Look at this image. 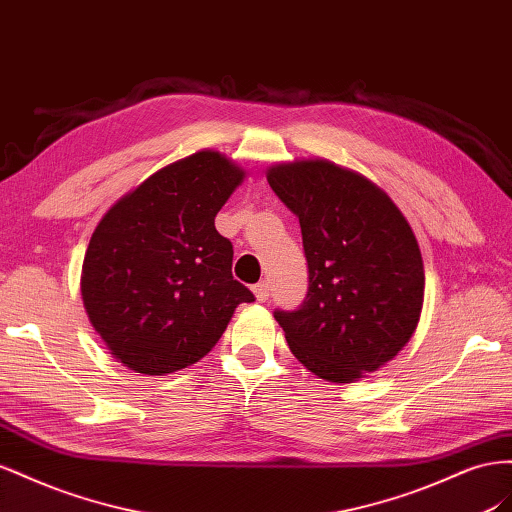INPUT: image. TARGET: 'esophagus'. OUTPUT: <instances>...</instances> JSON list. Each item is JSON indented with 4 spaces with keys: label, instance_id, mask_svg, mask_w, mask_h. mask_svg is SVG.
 Instances as JSON below:
<instances>
[{
    "label": "esophagus",
    "instance_id": "34e87169",
    "mask_svg": "<svg viewBox=\"0 0 512 512\" xmlns=\"http://www.w3.org/2000/svg\"><path fill=\"white\" fill-rule=\"evenodd\" d=\"M253 294H255V298H257L259 302H266V300L270 298V285H268L266 281L257 283V285L253 287Z\"/></svg>",
    "mask_w": 512,
    "mask_h": 512
}]
</instances>
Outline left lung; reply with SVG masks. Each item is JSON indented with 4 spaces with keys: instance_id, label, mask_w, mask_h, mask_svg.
Returning a JSON list of instances; mask_svg holds the SVG:
<instances>
[{
    "instance_id": "obj_1",
    "label": "left lung",
    "mask_w": 512,
    "mask_h": 512,
    "mask_svg": "<svg viewBox=\"0 0 512 512\" xmlns=\"http://www.w3.org/2000/svg\"><path fill=\"white\" fill-rule=\"evenodd\" d=\"M268 184L298 216L309 264L304 302L274 319L311 373L356 382L397 356L418 326L425 268L414 231L382 188L330 160L274 165Z\"/></svg>"
}]
</instances>
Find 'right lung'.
<instances>
[{
	"label": "right lung",
	"instance_id": "obj_1",
	"mask_svg": "<svg viewBox=\"0 0 512 512\" xmlns=\"http://www.w3.org/2000/svg\"><path fill=\"white\" fill-rule=\"evenodd\" d=\"M244 169L214 150L171 163L100 218L85 251L81 298L115 360L143 375L191 367L253 302L233 279V246L214 218Z\"/></svg>",
	"mask_w": 512,
	"mask_h": 512
}]
</instances>
